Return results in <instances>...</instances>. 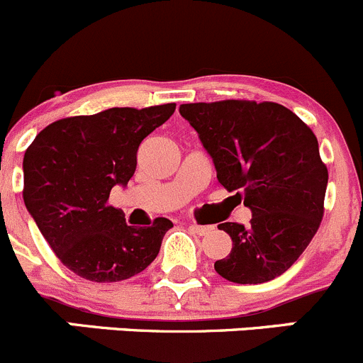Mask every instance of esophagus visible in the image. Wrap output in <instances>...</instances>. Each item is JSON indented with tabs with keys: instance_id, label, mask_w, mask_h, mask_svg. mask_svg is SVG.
Masks as SVG:
<instances>
[{
	"instance_id": "obj_1",
	"label": "esophagus",
	"mask_w": 363,
	"mask_h": 363,
	"mask_svg": "<svg viewBox=\"0 0 363 363\" xmlns=\"http://www.w3.org/2000/svg\"><path fill=\"white\" fill-rule=\"evenodd\" d=\"M189 228L192 229L194 233H196V235H199V236H204V235H208V233L211 231V225H199V224H196V222H190L189 224Z\"/></svg>"
}]
</instances>
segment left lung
<instances>
[{
  "label": "left lung",
  "mask_w": 363,
  "mask_h": 363,
  "mask_svg": "<svg viewBox=\"0 0 363 363\" xmlns=\"http://www.w3.org/2000/svg\"><path fill=\"white\" fill-rule=\"evenodd\" d=\"M180 114L213 159L217 180L252 211L249 225L224 222L233 249L215 272L236 284L284 274L314 238L328 169L314 132L275 102L220 100L182 104Z\"/></svg>",
  "instance_id": "1"
}]
</instances>
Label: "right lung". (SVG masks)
<instances>
[{
	"label": "right lung",
	"instance_id": "obj_1",
	"mask_svg": "<svg viewBox=\"0 0 363 363\" xmlns=\"http://www.w3.org/2000/svg\"><path fill=\"white\" fill-rule=\"evenodd\" d=\"M177 104L113 107L48 125L23 160L28 211L68 270L93 282L141 274L159 254L169 218L135 228L109 204L114 185H127L146 135L166 123Z\"/></svg>",
	"mask_w": 363,
	"mask_h": 363
}]
</instances>
